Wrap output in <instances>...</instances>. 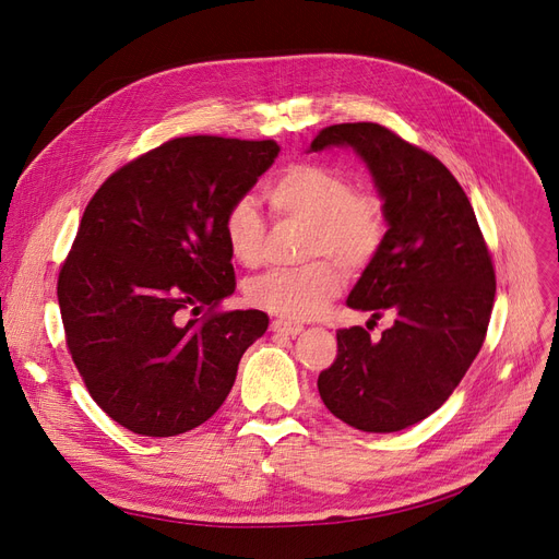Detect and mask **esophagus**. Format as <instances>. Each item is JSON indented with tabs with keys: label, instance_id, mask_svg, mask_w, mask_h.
Instances as JSON below:
<instances>
[{
	"label": "esophagus",
	"instance_id": "34e87169",
	"mask_svg": "<svg viewBox=\"0 0 559 559\" xmlns=\"http://www.w3.org/2000/svg\"><path fill=\"white\" fill-rule=\"evenodd\" d=\"M302 323H296V321H286V319H275L271 323V330L277 332V334H286V337H296V334L302 332Z\"/></svg>",
	"mask_w": 559,
	"mask_h": 559
}]
</instances>
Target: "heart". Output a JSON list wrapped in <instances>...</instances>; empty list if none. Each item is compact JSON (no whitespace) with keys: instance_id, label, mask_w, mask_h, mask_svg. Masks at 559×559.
<instances>
[{"instance_id":"heart-1","label":"heart","mask_w":559,"mask_h":559,"mask_svg":"<svg viewBox=\"0 0 559 559\" xmlns=\"http://www.w3.org/2000/svg\"><path fill=\"white\" fill-rule=\"evenodd\" d=\"M273 213L307 222V257H337L348 267L367 265L385 238L383 202L373 192H355L350 178L328 165L298 163L263 188ZM229 254L254 265L261 259L265 225L252 197H240L222 217ZM342 267L319 259L302 267H277L250 280L248 300L284 319H309L342 292Z\"/></svg>"}]
</instances>
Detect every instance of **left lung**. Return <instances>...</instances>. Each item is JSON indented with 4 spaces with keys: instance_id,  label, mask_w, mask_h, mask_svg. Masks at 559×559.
I'll return each instance as SVG.
<instances>
[{
    "instance_id": "obj_1",
    "label": "left lung",
    "mask_w": 559,
    "mask_h": 559,
    "mask_svg": "<svg viewBox=\"0 0 559 559\" xmlns=\"http://www.w3.org/2000/svg\"><path fill=\"white\" fill-rule=\"evenodd\" d=\"M350 146L383 199L388 231L346 300L392 311L381 340L353 325L319 376L325 408L369 433L436 413L477 357L496 300V273L475 211L452 171L378 123L323 128L309 151Z\"/></svg>"
}]
</instances>
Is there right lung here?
Here are the masks:
<instances>
[{
	"mask_svg": "<svg viewBox=\"0 0 559 559\" xmlns=\"http://www.w3.org/2000/svg\"><path fill=\"white\" fill-rule=\"evenodd\" d=\"M277 153L273 140L176 138L86 204L59 273L61 321L88 394L128 431L169 438L204 424L265 332L263 311L215 307L236 288L222 217Z\"/></svg>",
	"mask_w": 559,
	"mask_h": 559,
	"instance_id": "1",
	"label": "right lung"
}]
</instances>
